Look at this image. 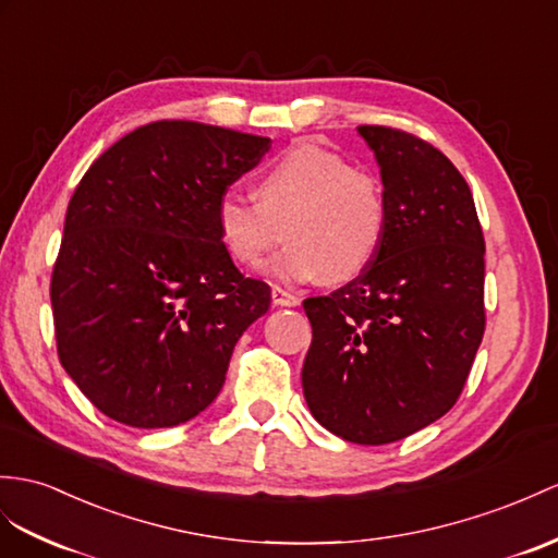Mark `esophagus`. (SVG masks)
<instances>
[{
	"label": "esophagus",
	"mask_w": 558,
	"mask_h": 558,
	"mask_svg": "<svg viewBox=\"0 0 558 558\" xmlns=\"http://www.w3.org/2000/svg\"><path fill=\"white\" fill-rule=\"evenodd\" d=\"M271 303H275L277 307H295V305H301V298H298L295 293H289V291L275 287L271 289Z\"/></svg>",
	"instance_id": "obj_1"
}]
</instances>
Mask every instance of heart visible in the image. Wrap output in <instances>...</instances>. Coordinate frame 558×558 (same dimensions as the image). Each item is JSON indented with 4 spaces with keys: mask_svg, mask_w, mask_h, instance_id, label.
I'll list each match as a JSON object with an SVG mask.
<instances>
[{
    "mask_svg": "<svg viewBox=\"0 0 558 558\" xmlns=\"http://www.w3.org/2000/svg\"><path fill=\"white\" fill-rule=\"evenodd\" d=\"M257 201L225 194L215 222L236 263L260 267L277 243L289 246L267 265L283 283L360 277L381 251L388 206L372 172L315 142H298L257 174Z\"/></svg>",
    "mask_w": 558,
    "mask_h": 558,
    "instance_id": "heart-1",
    "label": "heart"
}]
</instances>
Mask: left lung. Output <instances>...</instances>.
<instances>
[{"label":"left lung","mask_w":558,"mask_h":558,"mask_svg":"<svg viewBox=\"0 0 558 558\" xmlns=\"http://www.w3.org/2000/svg\"><path fill=\"white\" fill-rule=\"evenodd\" d=\"M381 168L388 232L376 260L303 303L312 416L357 445L402 440L454 407L485 331V241L464 177L428 142L362 125Z\"/></svg>","instance_id":"1"}]
</instances>
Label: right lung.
<instances>
[{
  "label": "right lung",
  "instance_id": "add662e5",
  "mask_svg": "<svg viewBox=\"0 0 558 558\" xmlns=\"http://www.w3.org/2000/svg\"><path fill=\"white\" fill-rule=\"evenodd\" d=\"M267 151V137L158 120L80 180L51 275L53 326L63 369L108 418L170 428L220 396L271 293L234 267L215 213Z\"/></svg>",
  "mask_w": 558,
  "mask_h": 558
}]
</instances>
